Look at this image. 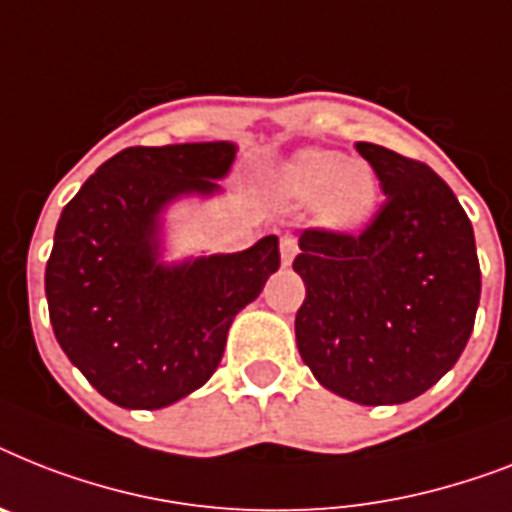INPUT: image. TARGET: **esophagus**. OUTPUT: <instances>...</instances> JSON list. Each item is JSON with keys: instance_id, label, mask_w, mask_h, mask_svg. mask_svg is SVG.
Here are the masks:
<instances>
[{"instance_id": "34e87169", "label": "esophagus", "mask_w": 512, "mask_h": 512, "mask_svg": "<svg viewBox=\"0 0 512 512\" xmlns=\"http://www.w3.org/2000/svg\"><path fill=\"white\" fill-rule=\"evenodd\" d=\"M297 257V239L292 234L281 236V260L284 265H292V260Z\"/></svg>"}]
</instances>
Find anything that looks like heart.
<instances>
[{
  "label": "heart",
  "instance_id": "1",
  "mask_svg": "<svg viewBox=\"0 0 512 512\" xmlns=\"http://www.w3.org/2000/svg\"><path fill=\"white\" fill-rule=\"evenodd\" d=\"M281 189L292 202H313L315 220L336 234H355L381 202L376 170L334 149H302L281 168Z\"/></svg>",
  "mask_w": 512,
  "mask_h": 512
}]
</instances>
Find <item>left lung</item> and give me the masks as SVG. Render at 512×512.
<instances>
[{"label": "left lung", "mask_w": 512, "mask_h": 512, "mask_svg": "<svg viewBox=\"0 0 512 512\" xmlns=\"http://www.w3.org/2000/svg\"><path fill=\"white\" fill-rule=\"evenodd\" d=\"M386 199L360 234L305 228L294 331L305 365L357 405H400L463 355L481 297L473 226L426 162L357 141Z\"/></svg>", "instance_id": "8db88e82"}]
</instances>
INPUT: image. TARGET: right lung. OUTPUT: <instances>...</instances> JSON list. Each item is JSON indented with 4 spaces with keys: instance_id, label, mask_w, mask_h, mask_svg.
<instances>
[{
    "instance_id": "obj_1",
    "label": "right lung",
    "mask_w": 512,
    "mask_h": 512,
    "mask_svg": "<svg viewBox=\"0 0 512 512\" xmlns=\"http://www.w3.org/2000/svg\"><path fill=\"white\" fill-rule=\"evenodd\" d=\"M231 141L128 147L99 165L60 215L44 289L62 352L110 402L173 405L205 384L236 313L281 265L276 236L234 255L160 263V213L210 197Z\"/></svg>"
}]
</instances>
